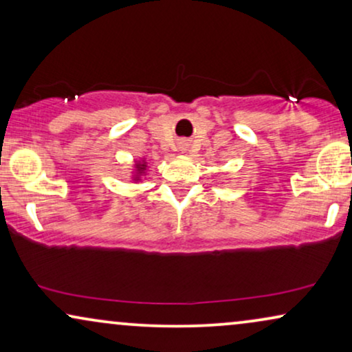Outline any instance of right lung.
Listing matches in <instances>:
<instances>
[{
	"label": "right lung",
	"instance_id": "1",
	"mask_svg": "<svg viewBox=\"0 0 352 352\" xmlns=\"http://www.w3.org/2000/svg\"><path fill=\"white\" fill-rule=\"evenodd\" d=\"M144 171H146V163H138V165H136V176H134V181H139V179H141V175H142V173Z\"/></svg>",
	"mask_w": 352,
	"mask_h": 352
}]
</instances>
